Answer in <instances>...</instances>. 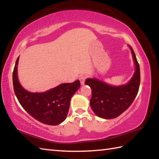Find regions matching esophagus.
Masks as SVG:
<instances>
[{
	"label": "esophagus",
	"mask_w": 159,
	"mask_h": 159,
	"mask_svg": "<svg viewBox=\"0 0 159 159\" xmlns=\"http://www.w3.org/2000/svg\"><path fill=\"white\" fill-rule=\"evenodd\" d=\"M86 78H87V76H85V75H81V76H79V80H80V84H81L82 85H84Z\"/></svg>",
	"instance_id": "obj_1"
}]
</instances>
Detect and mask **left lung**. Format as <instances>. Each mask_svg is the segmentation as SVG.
I'll list each match as a JSON object with an SVG mask.
<instances>
[{
  "label": "left lung",
  "mask_w": 159,
  "mask_h": 159,
  "mask_svg": "<svg viewBox=\"0 0 159 159\" xmlns=\"http://www.w3.org/2000/svg\"><path fill=\"white\" fill-rule=\"evenodd\" d=\"M134 57L135 71L126 85L112 86L97 79H87L85 84L92 89L90 106L98 117L113 119L123 113L134 102L140 83V66L135 54L129 46Z\"/></svg>",
  "instance_id": "left-lung-1"
}]
</instances>
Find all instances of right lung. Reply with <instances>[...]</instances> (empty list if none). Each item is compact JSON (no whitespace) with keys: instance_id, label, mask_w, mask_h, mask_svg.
<instances>
[{"instance_id":"right-lung-1","label":"right lung","mask_w":159,"mask_h":159,"mask_svg":"<svg viewBox=\"0 0 159 159\" xmlns=\"http://www.w3.org/2000/svg\"><path fill=\"white\" fill-rule=\"evenodd\" d=\"M19 57L14 68L12 80L14 93L20 104L40 122L53 126L62 123L67 117L72 96L80 88L79 80L71 83H62L44 92H30L18 80Z\"/></svg>"}]
</instances>
